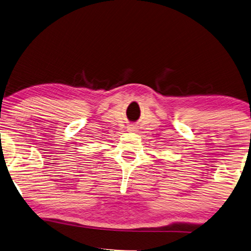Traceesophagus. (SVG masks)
<instances>
[{"label":"esophagus","mask_w":251,"mask_h":251,"mask_svg":"<svg viewBox=\"0 0 251 251\" xmlns=\"http://www.w3.org/2000/svg\"><path fill=\"white\" fill-rule=\"evenodd\" d=\"M134 129H136V128H133V126H132V128H129V131H134Z\"/></svg>","instance_id":"esophagus-1"}]
</instances>
